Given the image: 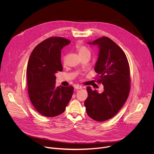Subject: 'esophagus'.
<instances>
[{"mask_svg":"<svg viewBox=\"0 0 154 154\" xmlns=\"http://www.w3.org/2000/svg\"><path fill=\"white\" fill-rule=\"evenodd\" d=\"M74 88L75 90H79V89H82L83 87L82 86H80V85H76L74 86Z\"/></svg>","mask_w":154,"mask_h":154,"instance_id":"34e87169","label":"esophagus"}]
</instances>
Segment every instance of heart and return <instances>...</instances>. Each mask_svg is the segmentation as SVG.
<instances>
[{
    "label": "heart",
    "instance_id": "obj_1",
    "mask_svg": "<svg viewBox=\"0 0 154 154\" xmlns=\"http://www.w3.org/2000/svg\"><path fill=\"white\" fill-rule=\"evenodd\" d=\"M77 49L78 51V52H79V54L80 56L85 55V54H90V52L89 49L84 46H77ZM65 60H66V56H63L62 57V61L63 63L65 62Z\"/></svg>",
    "mask_w": 154,
    "mask_h": 154
}]
</instances>
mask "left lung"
<instances>
[{
    "label": "left lung",
    "mask_w": 154,
    "mask_h": 154,
    "mask_svg": "<svg viewBox=\"0 0 154 154\" xmlns=\"http://www.w3.org/2000/svg\"><path fill=\"white\" fill-rule=\"evenodd\" d=\"M88 44L97 46L98 58L94 70L103 85L99 93L87 87L85 101L86 113L93 119L102 122L115 116L127 99L130 91V69L125 53L108 37L103 36Z\"/></svg>",
    "instance_id": "8db88e82"
}]
</instances>
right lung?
Here are the masks:
<instances>
[{
	"instance_id": "right-lung-1",
	"label": "right lung",
	"mask_w": 154,
	"mask_h": 154,
	"mask_svg": "<svg viewBox=\"0 0 154 154\" xmlns=\"http://www.w3.org/2000/svg\"><path fill=\"white\" fill-rule=\"evenodd\" d=\"M71 41L51 37L38 45L28 61L27 78L30 101L41 115L54 117L63 113L74 91L73 86H56L55 74L63 71L61 50Z\"/></svg>"
}]
</instances>
